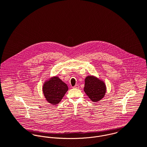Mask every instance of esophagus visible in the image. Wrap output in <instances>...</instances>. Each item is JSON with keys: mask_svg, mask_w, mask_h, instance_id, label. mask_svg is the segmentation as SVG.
<instances>
[{"mask_svg": "<svg viewBox=\"0 0 147 147\" xmlns=\"http://www.w3.org/2000/svg\"><path fill=\"white\" fill-rule=\"evenodd\" d=\"M73 88H76V89H79V86L78 84H76Z\"/></svg>", "mask_w": 147, "mask_h": 147, "instance_id": "obj_1", "label": "esophagus"}]
</instances>
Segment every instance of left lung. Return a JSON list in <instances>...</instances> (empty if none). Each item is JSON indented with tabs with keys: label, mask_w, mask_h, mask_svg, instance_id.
I'll return each mask as SVG.
<instances>
[{
	"label": "left lung",
	"mask_w": 147,
	"mask_h": 147,
	"mask_svg": "<svg viewBox=\"0 0 147 147\" xmlns=\"http://www.w3.org/2000/svg\"><path fill=\"white\" fill-rule=\"evenodd\" d=\"M106 86L103 81L93 76H87L85 79L84 90L90 99L98 102L103 98L106 93Z\"/></svg>",
	"instance_id": "obj_1"
}]
</instances>
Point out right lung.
Returning <instances> with one entry per match:
<instances>
[{
    "label": "right lung",
    "mask_w": 147,
    "mask_h": 147,
    "mask_svg": "<svg viewBox=\"0 0 147 147\" xmlns=\"http://www.w3.org/2000/svg\"><path fill=\"white\" fill-rule=\"evenodd\" d=\"M68 90L67 85L56 76L46 81L43 86V92L46 100L53 105L59 103Z\"/></svg>",
    "instance_id": "1"
}]
</instances>
